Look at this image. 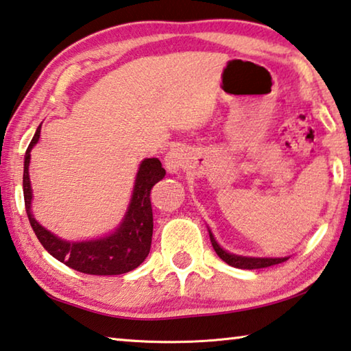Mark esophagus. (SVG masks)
I'll use <instances>...</instances> for the list:
<instances>
[{"label":"esophagus","instance_id":"obj_1","mask_svg":"<svg viewBox=\"0 0 351 351\" xmlns=\"http://www.w3.org/2000/svg\"><path fill=\"white\" fill-rule=\"evenodd\" d=\"M184 162H186V153L182 152L180 147L170 148L169 153H167L164 158L165 169L170 175H180L182 167H184Z\"/></svg>","mask_w":351,"mask_h":351}]
</instances>
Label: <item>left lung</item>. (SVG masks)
<instances>
[{"label":"left lung","instance_id":"8db88e82","mask_svg":"<svg viewBox=\"0 0 351 351\" xmlns=\"http://www.w3.org/2000/svg\"><path fill=\"white\" fill-rule=\"evenodd\" d=\"M208 232H209L210 243H213L215 253L219 254L220 259H223L228 265L236 267V269H247V270L264 269V267L281 264L289 259V256H285V258H258V256H242V254L230 253L228 250L221 247L219 242H217V239L213 234V231H210L209 226H208Z\"/></svg>","mask_w":351,"mask_h":351}]
</instances>
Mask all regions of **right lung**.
I'll return each mask as SVG.
<instances>
[{"mask_svg":"<svg viewBox=\"0 0 351 351\" xmlns=\"http://www.w3.org/2000/svg\"><path fill=\"white\" fill-rule=\"evenodd\" d=\"M40 128L25 154L23 195L26 214L43 248L70 269L87 275H121L137 269L147 259L153 237V209L149 202L152 189L165 176L158 158H147L138 164L132 193L120 223L108 234L84 241H66L47 230L32 214V187L29 180L31 152L40 138Z\"/></svg>","mask_w":351,"mask_h":351,"instance_id":"obj_1","label":"right lung"}]
</instances>
